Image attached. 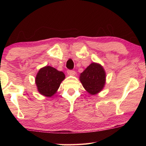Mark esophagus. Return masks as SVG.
<instances>
[{"instance_id":"34e87169","label":"esophagus","mask_w":146,"mask_h":146,"mask_svg":"<svg viewBox=\"0 0 146 146\" xmlns=\"http://www.w3.org/2000/svg\"><path fill=\"white\" fill-rule=\"evenodd\" d=\"M67 73L69 75H72V76L75 75L76 74V72L74 70H68Z\"/></svg>"}]
</instances>
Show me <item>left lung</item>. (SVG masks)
<instances>
[{
  "instance_id": "8db88e82",
  "label": "left lung",
  "mask_w": 146,
  "mask_h": 146,
  "mask_svg": "<svg viewBox=\"0 0 146 146\" xmlns=\"http://www.w3.org/2000/svg\"><path fill=\"white\" fill-rule=\"evenodd\" d=\"M80 80L89 93L96 95L104 87L106 72L100 64L93 62L80 74Z\"/></svg>"
}]
</instances>
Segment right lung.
<instances>
[{
  "label": "right lung",
  "instance_id": "obj_1",
  "mask_svg": "<svg viewBox=\"0 0 146 146\" xmlns=\"http://www.w3.org/2000/svg\"><path fill=\"white\" fill-rule=\"evenodd\" d=\"M65 75L51 66H45L38 71L35 78V83L38 92L47 97L55 94Z\"/></svg>",
  "mask_w": 146,
  "mask_h": 146
}]
</instances>
